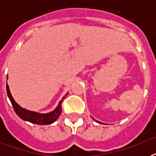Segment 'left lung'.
<instances>
[{
    "mask_svg": "<svg viewBox=\"0 0 156 156\" xmlns=\"http://www.w3.org/2000/svg\"><path fill=\"white\" fill-rule=\"evenodd\" d=\"M93 119H94V118H93ZM94 120H95V119H94ZM96 121V122H98V123H100V121Z\"/></svg>",
    "mask_w": 156,
    "mask_h": 156,
    "instance_id": "8db88e82",
    "label": "left lung"
}]
</instances>
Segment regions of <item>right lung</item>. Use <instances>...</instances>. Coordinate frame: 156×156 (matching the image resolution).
Masks as SVG:
<instances>
[{"label": "right lung", "mask_w": 156, "mask_h": 156, "mask_svg": "<svg viewBox=\"0 0 156 156\" xmlns=\"http://www.w3.org/2000/svg\"><path fill=\"white\" fill-rule=\"evenodd\" d=\"M7 79H8V77H7ZM6 90H7V95H8L9 99L10 100L11 104L13 105V109H14V111L17 113V115L21 119H23V121H29L30 123L40 125V126H43V125H50V124H52L57 120L59 116L61 115V110H62L61 104L63 102L64 99L66 98V95H68V93H67L62 98V100L59 102L57 107L52 112H50L48 113H39V112H36L29 111V110L23 108L22 107L19 106L15 102V100H13V96L11 95L10 90H9V85L7 83H6Z\"/></svg>", "instance_id": "right-lung-1"}]
</instances>
